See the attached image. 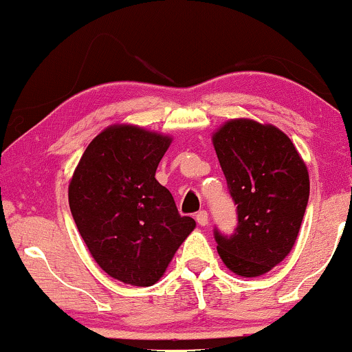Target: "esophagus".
Returning a JSON list of instances; mask_svg holds the SVG:
<instances>
[{
	"label": "esophagus",
	"instance_id": "34e87169",
	"mask_svg": "<svg viewBox=\"0 0 352 352\" xmlns=\"http://www.w3.org/2000/svg\"><path fill=\"white\" fill-rule=\"evenodd\" d=\"M197 221H199L200 227H207V225H208V213L207 212H199V215H197Z\"/></svg>",
	"mask_w": 352,
	"mask_h": 352
}]
</instances>
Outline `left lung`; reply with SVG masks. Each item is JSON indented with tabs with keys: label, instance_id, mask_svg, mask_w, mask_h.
I'll return each instance as SVG.
<instances>
[{
	"label": "left lung",
	"instance_id": "1",
	"mask_svg": "<svg viewBox=\"0 0 352 352\" xmlns=\"http://www.w3.org/2000/svg\"><path fill=\"white\" fill-rule=\"evenodd\" d=\"M212 144L238 205L235 235L215 232L218 254L230 272L258 278L293 250L309 199L308 167L276 125L246 117L221 124Z\"/></svg>",
	"mask_w": 352,
	"mask_h": 352
}]
</instances>
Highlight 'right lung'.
<instances>
[{"instance_id":"obj_1","label":"right lung","mask_w":352,"mask_h":352,"mask_svg":"<svg viewBox=\"0 0 352 352\" xmlns=\"http://www.w3.org/2000/svg\"><path fill=\"white\" fill-rule=\"evenodd\" d=\"M172 140L140 125L112 124L91 140L69 180L71 213L89 253L125 285H155L197 227L155 179Z\"/></svg>"}]
</instances>
